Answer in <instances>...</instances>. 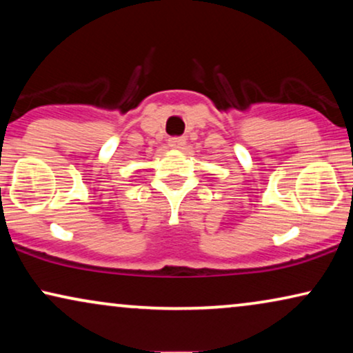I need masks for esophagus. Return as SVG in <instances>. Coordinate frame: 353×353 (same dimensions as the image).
I'll return each instance as SVG.
<instances>
[{"mask_svg":"<svg viewBox=\"0 0 353 353\" xmlns=\"http://www.w3.org/2000/svg\"><path fill=\"white\" fill-rule=\"evenodd\" d=\"M186 144V139L183 137H176V138H170L168 139V146L173 149H181Z\"/></svg>","mask_w":353,"mask_h":353,"instance_id":"esophagus-1","label":"esophagus"}]
</instances>
